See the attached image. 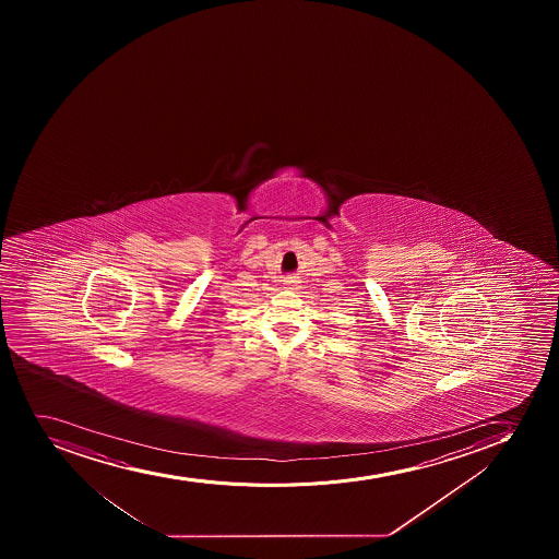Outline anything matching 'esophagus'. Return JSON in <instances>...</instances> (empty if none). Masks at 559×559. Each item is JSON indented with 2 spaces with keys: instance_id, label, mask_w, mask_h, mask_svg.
Instances as JSON below:
<instances>
[{
  "instance_id": "1",
  "label": "esophagus",
  "mask_w": 559,
  "mask_h": 559,
  "mask_svg": "<svg viewBox=\"0 0 559 559\" xmlns=\"http://www.w3.org/2000/svg\"><path fill=\"white\" fill-rule=\"evenodd\" d=\"M286 284H288L289 288H297V286H299V281L294 278V276H289L288 281H286Z\"/></svg>"
}]
</instances>
